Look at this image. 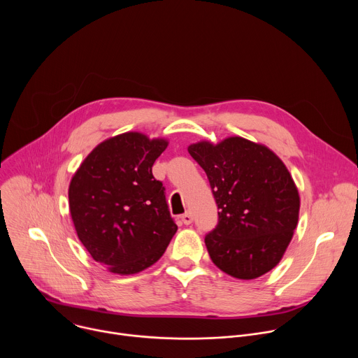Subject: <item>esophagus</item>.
<instances>
[{"label":"esophagus","instance_id":"obj_1","mask_svg":"<svg viewBox=\"0 0 358 358\" xmlns=\"http://www.w3.org/2000/svg\"><path fill=\"white\" fill-rule=\"evenodd\" d=\"M192 214L191 213H185V214H182L181 215V221L185 224V225H189V224H192Z\"/></svg>","mask_w":358,"mask_h":358}]
</instances>
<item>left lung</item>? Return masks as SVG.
<instances>
[{
    "instance_id": "obj_1",
    "label": "left lung",
    "mask_w": 358,
    "mask_h": 358,
    "mask_svg": "<svg viewBox=\"0 0 358 358\" xmlns=\"http://www.w3.org/2000/svg\"><path fill=\"white\" fill-rule=\"evenodd\" d=\"M206 171L218 224L206 235L213 262L236 279H257L282 259L297 227L300 198L272 150L242 137L188 147Z\"/></svg>"
}]
</instances>
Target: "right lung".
I'll use <instances>...</instances> for the list:
<instances>
[{"mask_svg": "<svg viewBox=\"0 0 358 358\" xmlns=\"http://www.w3.org/2000/svg\"><path fill=\"white\" fill-rule=\"evenodd\" d=\"M163 138L129 131L100 143L69 185V210L90 257L117 275L156 264L177 232L166 188L151 173Z\"/></svg>", "mask_w": 358, "mask_h": 358, "instance_id": "right-lung-1", "label": "right lung"}]
</instances>
